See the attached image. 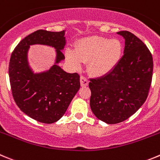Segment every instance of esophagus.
I'll list each match as a JSON object with an SVG mask.
<instances>
[{"label":"esophagus","mask_w":160,"mask_h":160,"mask_svg":"<svg viewBox=\"0 0 160 160\" xmlns=\"http://www.w3.org/2000/svg\"><path fill=\"white\" fill-rule=\"evenodd\" d=\"M88 80L86 77H83V76L80 77V84H81L82 87H86V86H88Z\"/></svg>","instance_id":"1"}]
</instances>
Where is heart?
Masks as SVG:
<instances>
[{
    "mask_svg": "<svg viewBox=\"0 0 160 160\" xmlns=\"http://www.w3.org/2000/svg\"><path fill=\"white\" fill-rule=\"evenodd\" d=\"M123 46L117 38L101 36L85 37L78 40L75 50L67 49L65 58L72 68H80L82 62H87L91 75L102 77L114 71L121 61Z\"/></svg>",
    "mask_w": 160,
    "mask_h": 160,
    "instance_id": "1",
    "label": "heart"
}]
</instances>
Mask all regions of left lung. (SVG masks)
Masks as SVG:
<instances>
[{
  "label": "left lung",
  "instance_id": "1",
  "mask_svg": "<svg viewBox=\"0 0 160 160\" xmlns=\"http://www.w3.org/2000/svg\"><path fill=\"white\" fill-rule=\"evenodd\" d=\"M117 34L125 39L120 62L110 74L89 83L91 109L107 124L123 122L141 108L148 95L153 71L152 56L144 43L129 31Z\"/></svg>",
  "mask_w": 160,
  "mask_h": 160
}]
</instances>
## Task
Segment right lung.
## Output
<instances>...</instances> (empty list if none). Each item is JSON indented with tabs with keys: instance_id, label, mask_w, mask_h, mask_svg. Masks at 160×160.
I'll return each instance as SVG.
<instances>
[{
	"instance_id": "add662e5",
	"label": "right lung",
	"mask_w": 160,
	"mask_h": 160,
	"mask_svg": "<svg viewBox=\"0 0 160 160\" xmlns=\"http://www.w3.org/2000/svg\"><path fill=\"white\" fill-rule=\"evenodd\" d=\"M65 31L38 30L19 42L10 58L8 74L15 102L25 114L42 123L51 124L62 118L80 87L78 73H68L58 65L65 60ZM33 44L55 49V64L49 70L32 71L27 55Z\"/></svg>"
}]
</instances>
